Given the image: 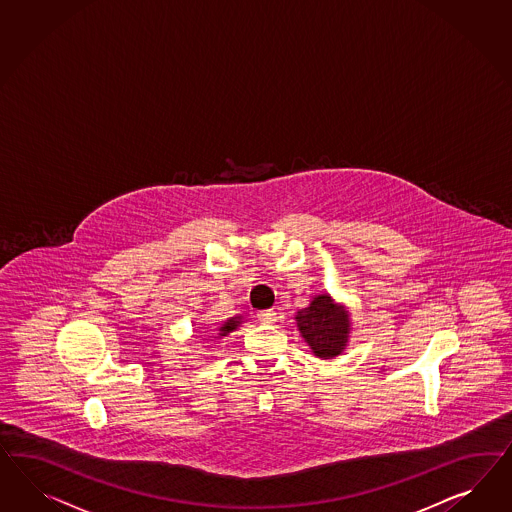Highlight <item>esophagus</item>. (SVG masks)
<instances>
[{
    "label": "esophagus",
    "instance_id": "obj_1",
    "mask_svg": "<svg viewBox=\"0 0 512 512\" xmlns=\"http://www.w3.org/2000/svg\"><path fill=\"white\" fill-rule=\"evenodd\" d=\"M258 320L271 325V323L277 322V312L275 310H262V312H258Z\"/></svg>",
    "mask_w": 512,
    "mask_h": 512
}]
</instances>
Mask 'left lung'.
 Returning <instances> with one entry per match:
<instances>
[{
	"mask_svg": "<svg viewBox=\"0 0 512 512\" xmlns=\"http://www.w3.org/2000/svg\"><path fill=\"white\" fill-rule=\"evenodd\" d=\"M295 322L308 348L320 359H335L348 348L351 335L350 310L336 303L331 293H318L307 308L295 314Z\"/></svg>",
	"mask_w": 512,
	"mask_h": 512,
	"instance_id": "8db88e82",
	"label": "left lung"
}]
</instances>
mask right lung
Here are the masks:
<instances>
[{"instance_id":"obj_1","label":"right lung","mask_w":512,"mask_h":512,"mask_svg":"<svg viewBox=\"0 0 512 512\" xmlns=\"http://www.w3.org/2000/svg\"><path fill=\"white\" fill-rule=\"evenodd\" d=\"M241 320H243V316H234V318H228L226 322L222 323L219 327V331H217V336L215 338H224V336L230 335L232 331H235L239 325H241Z\"/></svg>"}]
</instances>
